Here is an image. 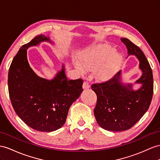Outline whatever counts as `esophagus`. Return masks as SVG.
Segmentation results:
<instances>
[{"mask_svg": "<svg viewBox=\"0 0 160 160\" xmlns=\"http://www.w3.org/2000/svg\"><path fill=\"white\" fill-rule=\"evenodd\" d=\"M82 87L84 89H88L90 88V84L88 82H86L84 81L83 82V85H82Z\"/></svg>", "mask_w": 160, "mask_h": 160, "instance_id": "obj_1", "label": "esophagus"}]
</instances>
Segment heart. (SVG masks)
Segmentation results:
<instances>
[{"label":"heart","instance_id":"1","mask_svg":"<svg viewBox=\"0 0 160 160\" xmlns=\"http://www.w3.org/2000/svg\"><path fill=\"white\" fill-rule=\"evenodd\" d=\"M75 65L81 72L92 70L93 75L99 80L110 78L122 61L120 53L108 44H97L88 47L81 53Z\"/></svg>","mask_w":160,"mask_h":160}]
</instances>
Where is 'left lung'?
Masks as SVG:
<instances>
[{"mask_svg":"<svg viewBox=\"0 0 160 160\" xmlns=\"http://www.w3.org/2000/svg\"><path fill=\"white\" fill-rule=\"evenodd\" d=\"M128 50V55H135L140 61L142 76L136 83L142 87L133 91L132 84L121 82L120 73L102 83L93 84L92 90L97 97L94 113L101 128L109 131L128 130L148 110L153 93V73L141 48L127 38H121Z\"/></svg>","mask_w":160,"mask_h":160,"instance_id":"obj_1","label":"left lung"}]
</instances>
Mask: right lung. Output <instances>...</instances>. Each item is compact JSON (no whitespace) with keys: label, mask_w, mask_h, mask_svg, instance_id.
Segmentation results:
<instances>
[{"label":"right lung","mask_w":160,"mask_h":160,"mask_svg":"<svg viewBox=\"0 0 160 160\" xmlns=\"http://www.w3.org/2000/svg\"><path fill=\"white\" fill-rule=\"evenodd\" d=\"M42 41L51 42L40 34L19 49L9 68L8 88L15 112L24 122L40 132H52L65 124L69 107L83 91V80H68L63 65L51 80L36 75L28 63L27 48Z\"/></svg>","instance_id":"add662e5"}]
</instances>
